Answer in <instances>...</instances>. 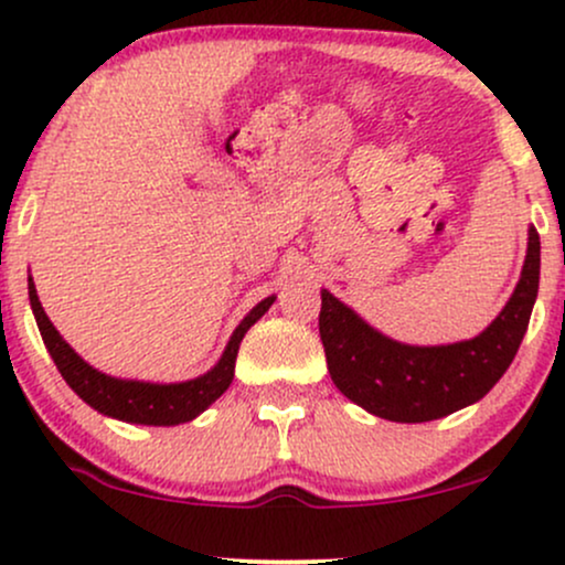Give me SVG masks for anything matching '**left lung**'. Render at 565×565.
<instances>
[{
    "label": "left lung",
    "instance_id": "1",
    "mask_svg": "<svg viewBox=\"0 0 565 565\" xmlns=\"http://www.w3.org/2000/svg\"><path fill=\"white\" fill-rule=\"evenodd\" d=\"M540 233L529 225L526 260L510 300L481 334L449 345L393 340L321 289L319 332L337 391L391 423H430L481 401L526 334L540 291Z\"/></svg>",
    "mask_w": 565,
    "mask_h": 565
}]
</instances>
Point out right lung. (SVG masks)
Instances as JSON below:
<instances>
[{
	"instance_id": "right-lung-1",
	"label": "right lung",
	"mask_w": 565,
	"mask_h": 565,
	"mask_svg": "<svg viewBox=\"0 0 565 565\" xmlns=\"http://www.w3.org/2000/svg\"><path fill=\"white\" fill-rule=\"evenodd\" d=\"M29 300L34 319L42 334L44 348L53 355L57 372L66 380V385L74 391L87 406L100 412L103 417L119 419V423L132 425H153V427H172L196 419L201 412H206L215 401L231 387L233 372H236V355L242 345L244 334L249 327L268 313L270 305L276 302V295L265 297L244 316L242 323L233 329L228 345L217 364L206 369L199 377L185 382H146V380H125L114 377V374L100 372V369L89 366L87 361L76 353L74 348L63 340V334L53 327V321L44 313L42 302H39L34 278L29 274Z\"/></svg>"
}]
</instances>
